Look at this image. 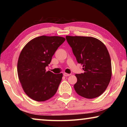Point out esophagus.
<instances>
[{
    "instance_id": "34e87169",
    "label": "esophagus",
    "mask_w": 127,
    "mask_h": 127,
    "mask_svg": "<svg viewBox=\"0 0 127 127\" xmlns=\"http://www.w3.org/2000/svg\"><path fill=\"white\" fill-rule=\"evenodd\" d=\"M63 75L65 77H67V76H70V74H68V73H64Z\"/></svg>"
}]
</instances>
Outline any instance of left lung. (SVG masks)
Here are the masks:
<instances>
[{"label": "left lung", "instance_id": "8db88e82", "mask_svg": "<svg viewBox=\"0 0 127 127\" xmlns=\"http://www.w3.org/2000/svg\"><path fill=\"white\" fill-rule=\"evenodd\" d=\"M78 63L83 64L84 73L76 74V92L82 97L94 98L106 90L111 77V59L108 50L97 38L85 36H66Z\"/></svg>", "mask_w": 127, "mask_h": 127}]
</instances>
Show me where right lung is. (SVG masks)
<instances>
[{"label": "right lung", "instance_id": "add662e5", "mask_svg": "<svg viewBox=\"0 0 127 127\" xmlns=\"http://www.w3.org/2000/svg\"><path fill=\"white\" fill-rule=\"evenodd\" d=\"M65 40L60 36H39L21 51L17 63L18 78L25 93L33 100L44 101L57 92L63 74L46 72L45 68Z\"/></svg>", "mask_w": 127, "mask_h": 127}]
</instances>
